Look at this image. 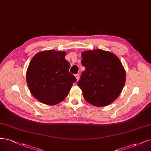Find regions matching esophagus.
<instances>
[{"mask_svg":"<svg viewBox=\"0 0 151 151\" xmlns=\"http://www.w3.org/2000/svg\"><path fill=\"white\" fill-rule=\"evenodd\" d=\"M75 77H76L77 81L79 80V74H75Z\"/></svg>","mask_w":151,"mask_h":151,"instance_id":"1","label":"esophagus"}]
</instances>
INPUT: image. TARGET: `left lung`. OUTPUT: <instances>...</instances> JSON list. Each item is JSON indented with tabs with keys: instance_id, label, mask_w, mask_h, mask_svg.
<instances>
[{
	"instance_id": "8db88e82",
	"label": "left lung",
	"mask_w": 151,
	"mask_h": 151,
	"mask_svg": "<svg viewBox=\"0 0 151 151\" xmlns=\"http://www.w3.org/2000/svg\"><path fill=\"white\" fill-rule=\"evenodd\" d=\"M81 64L85 70L77 85L84 99L91 104L103 107L115 101L126 82V72L121 62L114 54L96 49L83 52Z\"/></svg>"
}]
</instances>
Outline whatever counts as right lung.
I'll list each match as a JSON object with an SVG mask.
<instances>
[{"label":"right lung","instance_id":"right-lung-1","mask_svg":"<svg viewBox=\"0 0 151 151\" xmlns=\"http://www.w3.org/2000/svg\"><path fill=\"white\" fill-rule=\"evenodd\" d=\"M63 51L49 50L36 54L30 62L26 74L31 93L42 103L55 105L65 99L75 76L69 72L70 63Z\"/></svg>","mask_w":151,"mask_h":151}]
</instances>
